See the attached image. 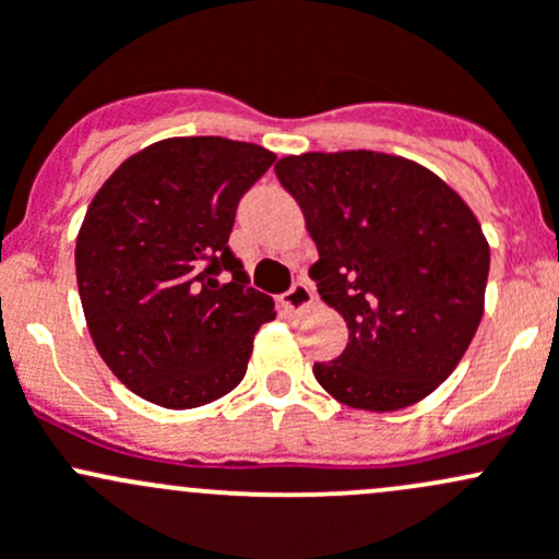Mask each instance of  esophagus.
Listing matches in <instances>:
<instances>
[{"label": "esophagus", "mask_w": 559, "mask_h": 559, "mask_svg": "<svg viewBox=\"0 0 559 559\" xmlns=\"http://www.w3.org/2000/svg\"><path fill=\"white\" fill-rule=\"evenodd\" d=\"M282 304H285L290 312H304V309H309L314 304V293L312 287L307 285V282H293L290 290L285 293V298H282Z\"/></svg>", "instance_id": "obj_1"}]
</instances>
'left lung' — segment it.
Returning <instances> with one entry per match:
<instances>
[{
  "label": "left lung",
  "mask_w": 559,
  "mask_h": 559,
  "mask_svg": "<svg viewBox=\"0 0 559 559\" xmlns=\"http://www.w3.org/2000/svg\"><path fill=\"white\" fill-rule=\"evenodd\" d=\"M274 171L318 245L309 277L349 331L336 360L314 364V379L366 412L423 401L460 364L485 312L490 247L474 212L399 155L304 153Z\"/></svg>",
  "instance_id": "1"
}]
</instances>
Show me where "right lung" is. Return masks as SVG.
<instances>
[{
  "mask_svg": "<svg viewBox=\"0 0 559 559\" xmlns=\"http://www.w3.org/2000/svg\"><path fill=\"white\" fill-rule=\"evenodd\" d=\"M277 155L175 136L126 158L91 201L74 247L91 338L140 399L195 408L245 379L274 301L228 247L239 199Z\"/></svg>",
  "mask_w": 559,
  "mask_h": 559,
  "instance_id": "1",
  "label": "right lung"
}]
</instances>
